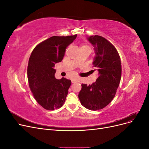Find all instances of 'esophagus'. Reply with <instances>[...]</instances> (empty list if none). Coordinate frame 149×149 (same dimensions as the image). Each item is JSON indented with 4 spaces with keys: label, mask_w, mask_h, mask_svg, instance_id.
Returning <instances> with one entry per match:
<instances>
[{
    "label": "esophagus",
    "mask_w": 149,
    "mask_h": 149,
    "mask_svg": "<svg viewBox=\"0 0 149 149\" xmlns=\"http://www.w3.org/2000/svg\"><path fill=\"white\" fill-rule=\"evenodd\" d=\"M76 81H77V79H73L71 80L72 83H74Z\"/></svg>",
    "instance_id": "34e87169"
}]
</instances>
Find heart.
Segmentation results:
<instances>
[{
    "label": "heart",
    "mask_w": 149,
    "mask_h": 149,
    "mask_svg": "<svg viewBox=\"0 0 149 149\" xmlns=\"http://www.w3.org/2000/svg\"><path fill=\"white\" fill-rule=\"evenodd\" d=\"M81 48H89V47L86 45H82Z\"/></svg>",
    "instance_id": "heart-1"
}]
</instances>
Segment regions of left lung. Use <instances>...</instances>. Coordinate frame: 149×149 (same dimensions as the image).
Here are the masks:
<instances>
[{
    "instance_id": "obj_1",
    "label": "left lung",
    "mask_w": 149,
    "mask_h": 149,
    "mask_svg": "<svg viewBox=\"0 0 149 149\" xmlns=\"http://www.w3.org/2000/svg\"><path fill=\"white\" fill-rule=\"evenodd\" d=\"M88 39L95 49L93 65L99 76L92 84H81L78 97L85 108L97 111L109 104L116 95L121 79V62L116 48L105 38L93 35Z\"/></svg>"
}]
</instances>
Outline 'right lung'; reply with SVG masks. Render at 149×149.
<instances>
[{"instance_id": "right-lung-1", "label": "right lung", "mask_w": 149, "mask_h": 149, "mask_svg": "<svg viewBox=\"0 0 149 149\" xmlns=\"http://www.w3.org/2000/svg\"><path fill=\"white\" fill-rule=\"evenodd\" d=\"M77 35L53 36L38 44L29 60L27 77L29 87L35 100L44 109H59L65 102L71 81L66 78L55 77V63L61 62L66 48Z\"/></svg>"}]
</instances>
